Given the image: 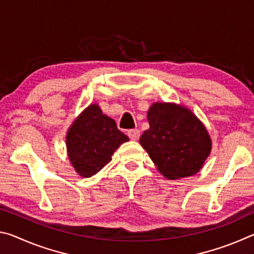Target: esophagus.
I'll use <instances>...</instances> for the list:
<instances>
[{"mask_svg": "<svg viewBox=\"0 0 254 254\" xmlns=\"http://www.w3.org/2000/svg\"><path fill=\"white\" fill-rule=\"evenodd\" d=\"M127 135L131 140L136 141L140 137V131L136 130V128H133V130H128L127 131Z\"/></svg>", "mask_w": 254, "mask_h": 254, "instance_id": "obj_1", "label": "esophagus"}]
</instances>
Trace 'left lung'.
<instances>
[{"instance_id":"left-lung-1","label":"left lung","mask_w":254,"mask_h":254,"mask_svg":"<svg viewBox=\"0 0 254 254\" xmlns=\"http://www.w3.org/2000/svg\"><path fill=\"white\" fill-rule=\"evenodd\" d=\"M150 127L140 143L169 179L195 175L210 152V137L198 119L183 106L154 103L147 114Z\"/></svg>"}]
</instances>
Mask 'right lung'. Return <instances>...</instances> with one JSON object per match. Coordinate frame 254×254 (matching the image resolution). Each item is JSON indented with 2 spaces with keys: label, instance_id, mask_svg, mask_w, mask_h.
I'll list each match as a JSON object with an SVG mask.
<instances>
[{
  "label": "right lung",
  "instance_id": "1",
  "mask_svg": "<svg viewBox=\"0 0 254 254\" xmlns=\"http://www.w3.org/2000/svg\"><path fill=\"white\" fill-rule=\"evenodd\" d=\"M128 137L119 130L114 120L102 113L98 105H89L67 133L68 157L81 177H92L112 160L120 144Z\"/></svg>",
  "mask_w": 254,
  "mask_h": 254
}]
</instances>
